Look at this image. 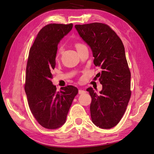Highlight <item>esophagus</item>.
<instances>
[{
  "instance_id": "1",
  "label": "esophagus",
  "mask_w": 154,
  "mask_h": 154,
  "mask_svg": "<svg viewBox=\"0 0 154 154\" xmlns=\"http://www.w3.org/2000/svg\"><path fill=\"white\" fill-rule=\"evenodd\" d=\"M85 92H86L85 91H84V90H79V94H84Z\"/></svg>"
}]
</instances>
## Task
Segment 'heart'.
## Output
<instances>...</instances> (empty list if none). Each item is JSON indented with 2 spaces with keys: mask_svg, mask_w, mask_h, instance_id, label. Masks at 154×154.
<instances>
[{
  "mask_svg": "<svg viewBox=\"0 0 154 154\" xmlns=\"http://www.w3.org/2000/svg\"><path fill=\"white\" fill-rule=\"evenodd\" d=\"M75 47H76V48H77V50L79 49L80 48H81V47H82L85 46V45H84V44H82V43H80V42H75ZM62 52H63V47H62V45H60V46L58 47V48H57V57L59 56V55L62 54Z\"/></svg>",
  "mask_w": 154,
  "mask_h": 154,
  "instance_id": "obj_1",
  "label": "heart"
}]
</instances>
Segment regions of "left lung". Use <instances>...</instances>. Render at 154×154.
<instances>
[{"label":"left lung","mask_w":154,"mask_h":154,"mask_svg":"<svg viewBox=\"0 0 154 154\" xmlns=\"http://www.w3.org/2000/svg\"><path fill=\"white\" fill-rule=\"evenodd\" d=\"M75 27L91 47L95 66L102 69L101 73L96 75L102 85L100 94L92 87L87 89L92 98V120L100 128H111L122 118L131 96V74L124 44L107 24L94 22Z\"/></svg>","instance_id":"8db88e82"}]
</instances>
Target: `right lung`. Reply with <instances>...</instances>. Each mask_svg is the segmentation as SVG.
Segmentation results:
<instances>
[{
    "label": "right lung",
    "mask_w": 154,
    "mask_h": 154,
    "mask_svg": "<svg viewBox=\"0 0 154 154\" xmlns=\"http://www.w3.org/2000/svg\"><path fill=\"white\" fill-rule=\"evenodd\" d=\"M72 27V23L46 25L39 31L29 51L24 89L32 115L45 128H57L66 122L78 93L77 88L72 85L57 91L51 80L58 44Z\"/></svg>",
    "instance_id": "obj_1"
}]
</instances>
